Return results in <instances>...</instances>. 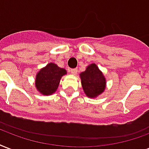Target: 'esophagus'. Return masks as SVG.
Wrapping results in <instances>:
<instances>
[{
    "mask_svg": "<svg viewBox=\"0 0 149 149\" xmlns=\"http://www.w3.org/2000/svg\"><path fill=\"white\" fill-rule=\"evenodd\" d=\"M70 72H71V73H72V74L77 75V72H78V70H77V69H72V70H70Z\"/></svg>",
    "mask_w": 149,
    "mask_h": 149,
    "instance_id": "34e87169",
    "label": "esophagus"
}]
</instances>
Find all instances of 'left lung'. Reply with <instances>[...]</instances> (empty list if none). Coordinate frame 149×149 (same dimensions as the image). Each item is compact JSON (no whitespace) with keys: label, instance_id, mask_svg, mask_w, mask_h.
Listing matches in <instances>:
<instances>
[{"label":"left lung","instance_id":"8db88e82","mask_svg":"<svg viewBox=\"0 0 149 149\" xmlns=\"http://www.w3.org/2000/svg\"><path fill=\"white\" fill-rule=\"evenodd\" d=\"M84 92L90 98L97 97L106 88V79L95 63L90 64L84 72L79 73Z\"/></svg>","mask_w":149,"mask_h":149}]
</instances>
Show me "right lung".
<instances>
[{
    "instance_id": "right-lung-1",
    "label": "right lung",
    "mask_w": 149,
    "mask_h": 149,
    "mask_svg": "<svg viewBox=\"0 0 149 149\" xmlns=\"http://www.w3.org/2000/svg\"><path fill=\"white\" fill-rule=\"evenodd\" d=\"M67 71L60 68L54 62H50L37 72L35 79V87L43 95H52L59 86L60 80Z\"/></svg>"
}]
</instances>
